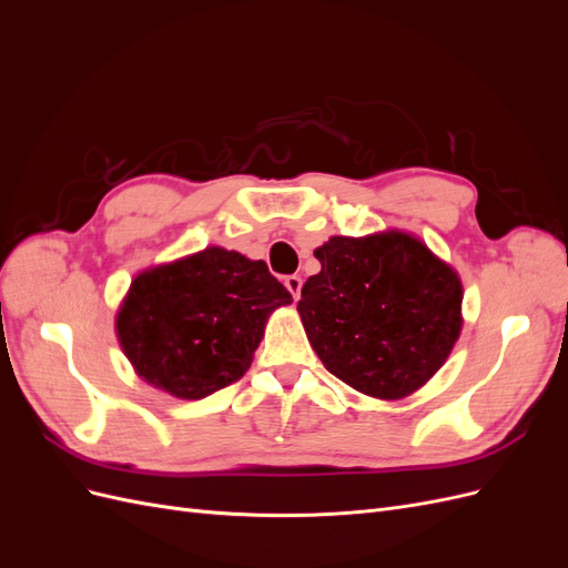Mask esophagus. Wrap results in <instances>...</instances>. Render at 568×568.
<instances>
[{
    "instance_id": "esophagus-1",
    "label": "esophagus",
    "mask_w": 568,
    "mask_h": 568,
    "mask_svg": "<svg viewBox=\"0 0 568 568\" xmlns=\"http://www.w3.org/2000/svg\"><path fill=\"white\" fill-rule=\"evenodd\" d=\"M286 288L291 291V296H294V301L301 298V286H303V280L298 277V274H288V277L284 280Z\"/></svg>"
}]
</instances>
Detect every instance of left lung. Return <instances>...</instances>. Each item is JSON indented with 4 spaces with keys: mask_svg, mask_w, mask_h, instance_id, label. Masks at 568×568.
Returning <instances> with one entry per match:
<instances>
[{
    "mask_svg": "<svg viewBox=\"0 0 568 568\" xmlns=\"http://www.w3.org/2000/svg\"><path fill=\"white\" fill-rule=\"evenodd\" d=\"M315 257L298 313L324 367L382 400L432 379L462 329L457 272L403 232L332 236Z\"/></svg>",
    "mask_w": 568,
    "mask_h": 568,
    "instance_id": "1",
    "label": "left lung"
}]
</instances>
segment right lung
<instances>
[{
	"instance_id": "obj_1",
	"label": "right lung",
	"mask_w": 568,
	"mask_h": 568,
	"mask_svg": "<svg viewBox=\"0 0 568 568\" xmlns=\"http://www.w3.org/2000/svg\"><path fill=\"white\" fill-rule=\"evenodd\" d=\"M291 301L263 261L209 246L142 272L115 329L144 382L199 400L242 379L270 313Z\"/></svg>"
}]
</instances>
